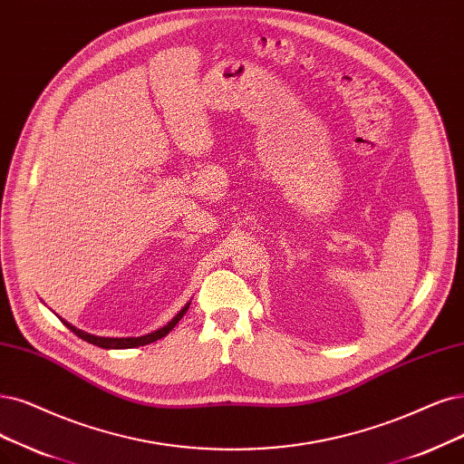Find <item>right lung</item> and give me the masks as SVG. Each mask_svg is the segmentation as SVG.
Wrapping results in <instances>:
<instances>
[{
	"label": "right lung",
	"instance_id": "obj_1",
	"mask_svg": "<svg viewBox=\"0 0 464 464\" xmlns=\"http://www.w3.org/2000/svg\"><path fill=\"white\" fill-rule=\"evenodd\" d=\"M188 305H191V302H188L187 305H183V310L171 319L168 324H164V327H160L159 331H154V333H149V334H143V336H128V338H107V336H95V334H90V333H83V331H80V329H76V327H72L71 323L68 321H64V319H61L64 324H66V329H71L76 336H80L82 340H85V342H90V344H93V346H99V348H105V350H126V348H137V346H145V344H150V342H154V340H160L162 336H166L171 329L176 327V324L179 323V319L185 315V312L188 310Z\"/></svg>",
	"mask_w": 464,
	"mask_h": 464
}]
</instances>
